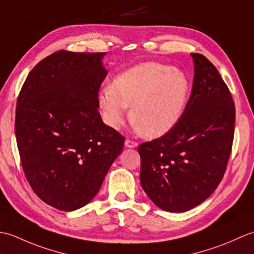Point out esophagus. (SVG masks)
I'll list each match as a JSON object with an SVG mask.
<instances>
[{"instance_id":"34e87169","label":"esophagus","mask_w":254,"mask_h":254,"mask_svg":"<svg viewBox=\"0 0 254 254\" xmlns=\"http://www.w3.org/2000/svg\"><path fill=\"white\" fill-rule=\"evenodd\" d=\"M126 146L128 147V148H135L137 146V143L134 142V141H131V139H127L126 141Z\"/></svg>"}]
</instances>
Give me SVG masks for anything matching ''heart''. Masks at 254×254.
Listing matches in <instances>:
<instances>
[{
    "label": "heart",
    "instance_id": "obj_1",
    "mask_svg": "<svg viewBox=\"0 0 254 254\" xmlns=\"http://www.w3.org/2000/svg\"><path fill=\"white\" fill-rule=\"evenodd\" d=\"M190 83L185 73L169 65L146 62L128 68L99 91L106 122L121 127L132 106V117L148 137L165 135L179 122L188 101Z\"/></svg>",
    "mask_w": 254,
    "mask_h": 254
}]
</instances>
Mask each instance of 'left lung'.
I'll use <instances>...</instances> for the list:
<instances>
[{"instance_id": "left-lung-1", "label": "left lung", "mask_w": 254, "mask_h": 254, "mask_svg": "<svg viewBox=\"0 0 254 254\" xmlns=\"http://www.w3.org/2000/svg\"><path fill=\"white\" fill-rule=\"evenodd\" d=\"M190 98L176 127L138 146L141 185L156 206L182 213L204 202L222 181L235 133V102L212 63L191 53Z\"/></svg>"}]
</instances>
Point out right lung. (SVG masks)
<instances>
[{
  "mask_svg": "<svg viewBox=\"0 0 254 254\" xmlns=\"http://www.w3.org/2000/svg\"><path fill=\"white\" fill-rule=\"evenodd\" d=\"M105 55L52 53L31 69L17 98L15 134L27 181L65 212L94 198L123 149L124 136L98 112Z\"/></svg>",
  "mask_w": 254,
  "mask_h": 254,
  "instance_id": "add662e5",
  "label": "right lung"
}]
</instances>
